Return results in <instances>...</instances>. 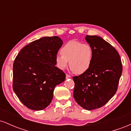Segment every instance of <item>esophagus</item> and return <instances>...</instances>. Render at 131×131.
I'll list each match as a JSON object with an SVG mask.
<instances>
[{"label":"esophagus","mask_w":131,"mask_h":131,"mask_svg":"<svg viewBox=\"0 0 131 131\" xmlns=\"http://www.w3.org/2000/svg\"><path fill=\"white\" fill-rule=\"evenodd\" d=\"M71 77V76L70 74H66V78H67V79H69V78H70Z\"/></svg>","instance_id":"esophagus-1"}]
</instances>
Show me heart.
<instances>
[{
	"instance_id": "b5f03b06",
	"label": "heart",
	"mask_w": 131,
	"mask_h": 131,
	"mask_svg": "<svg viewBox=\"0 0 131 131\" xmlns=\"http://www.w3.org/2000/svg\"><path fill=\"white\" fill-rule=\"evenodd\" d=\"M61 53L55 57L57 67L64 70L69 64L71 70L78 74H84L89 70L93 60V49L89 43L70 40L63 46Z\"/></svg>"
}]
</instances>
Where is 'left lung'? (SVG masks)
Instances as JSON below:
<instances>
[{"mask_svg":"<svg viewBox=\"0 0 131 131\" xmlns=\"http://www.w3.org/2000/svg\"><path fill=\"white\" fill-rule=\"evenodd\" d=\"M85 38L93 49L92 63L88 71L73 78V97L83 108L92 110L103 106L115 94L123 65L117 50L103 39L89 35Z\"/></svg>","mask_w":131,"mask_h":131,"instance_id":"8db88e82","label":"left lung"}]
</instances>
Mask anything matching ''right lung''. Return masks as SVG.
I'll return each instance as SVG.
<instances>
[{
  "instance_id": "right-lung-1",
  "label": "right lung",
  "mask_w": 131,
  "mask_h": 131,
  "mask_svg": "<svg viewBox=\"0 0 131 131\" xmlns=\"http://www.w3.org/2000/svg\"><path fill=\"white\" fill-rule=\"evenodd\" d=\"M62 44L58 36L43 37L24 47L16 57L13 89L28 108L41 110L49 106L55 86L65 80V73L55 67Z\"/></svg>"
}]
</instances>
